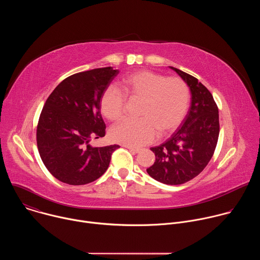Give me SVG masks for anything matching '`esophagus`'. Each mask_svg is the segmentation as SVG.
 <instances>
[{
  "mask_svg": "<svg viewBox=\"0 0 260 260\" xmlns=\"http://www.w3.org/2000/svg\"><path fill=\"white\" fill-rule=\"evenodd\" d=\"M126 148L133 153H139L141 151V149H139V148H134V147H129V146H126Z\"/></svg>",
  "mask_w": 260,
  "mask_h": 260,
  "instance_id": "34e87169",
  "label": "esophagus"
}]
</instances>
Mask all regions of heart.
<instances>
[{
    "instance_id": "heart-1",
    "label": "heart",
    "mask_w": 260,
    "mask_h": 260,
    "mask_svg": "<svg viewBox=\"0 0 260 260\" xmlns=\"http://www.w3.org/2000/svg\"><path fill=\"white\" fill-rule=\"evenodd\" d=\"M121 89L111 85L103 93L101 109L104 116L120 120L125 112L126 97L140 101L138 119H125L111 128L113 141L142 147L155 140L157 133L166 135L175 131L186 116L190 92L188 85L179 77L142 70L128 74L121 80Z\"/></svg>"
}]
</instances>
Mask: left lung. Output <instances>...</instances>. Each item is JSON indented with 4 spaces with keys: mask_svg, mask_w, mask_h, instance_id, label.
<instances>
[{
    "mask_svg": "<svg viewBox=\"0 0 260 260\" xmlns=\"http://www.w3.org/2000/svg\"><path fill=\"white\" fill-rule=\"evenodd\" d=\"M187 83L191 91L188 114L169 140L152 147L155 162L147 173L168 185L186 183L207 167L219 137L218 107L212 93L199 80L171 67Z\"/></svg>",
    "mask_w": 260,
    "mask_h": 260,
    "instance_id": "obj_1",
    "label": "left lung"
}]
</instances>
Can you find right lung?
I'll return each instance as SVG.
<instances>
[{
    "mask_svg": "<svg viewBox=\"0 0 260 260\" xmlns=\"http://www.w3.org/2000/svg\"><path fill=\"white\" fill-rule=\"evenodd\" d=\"M118 73L106 67L73 74L46 100L37 125V146L46 169L57 180L70 185L95 181L120 147L88 144L91 138L105 136L101 99Z\"/></svg>",
    "mask_w": 260,
    "mask_h": 260,
    "instance_id": "add662e5",
    "label": "right lung"
}]
</instances>
